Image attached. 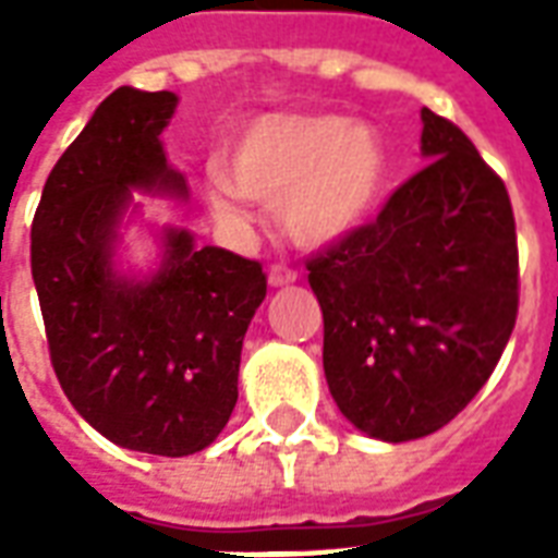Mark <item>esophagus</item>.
<instances>
[{
  "instance_id": "1",
  "label": "esophagus",
  "mask_w": 558,
  "mask_h": 558,
  "mask_svg": "<svg viewBox=\"0 0 558 558\" xmlns=\"http://www.w3.org/2000/svg\"><path fill=\"white\" fill-rule=\"evenodd\" d=\"M295 278H299L295 268H290L287 263H275V266L268 268V283H271V287H287V283H292Z\"/></svg>"
}]
</instances>
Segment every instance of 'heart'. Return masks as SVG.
I'll return each instance as SVG.
<instances>
[{
  "label": "heart",
  "mask_w": 558,
  "mask_h": 558,
  "mask_svg": "<svg viewBox=\"0 0 558 558\" xmlns=\"http://www.w3.org/2000/svg\"><path fill=\"white\" fill-rule=\"evenodd\" d=\"M388 158L371 125L343 116L268 113L230 146V175H208V199L220 215L247 196L278 206L292 242L323 247L359 230L383 196Z\"/></svg>",
  "instance_id": "1"
}]
</instances>
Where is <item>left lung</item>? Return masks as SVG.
Here are the masks:
<instances>
[{"label":"left lung","mask_w":558,"mask_h":558,"mask_svg":"<svg viewBox=\"0 0 558 558\" xmlns=\"http://www.w3.org/2000/svg\"><path fill=\"white\" fill-rule=\"evenodd\" d=\"M430 160L371 223L307 259L323 307V367L347 418L374 439L436 433L475 398L517 323L511 199L472 140L421 110Z\"/></svg>","instance_id":"left-lung-1"}]
</instances>
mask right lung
Wrapping results in <instances>:
<instances>
[{
    "label": "right lung",
    "instance_id": "1",
    "mask_svg": "<svg viewBox=\"0 0 558 558\" xmlns=\"http://www.w3.org/2000/svg\"><path fill=\"white\" fill-rule=\"evenodd\" d=\"M172 92L116 89L47 175L32 220V280L56 379L110 442L160 457L203 451L239 400L244 331L266 299V271L223 247L163 232L151 280L113 271L131 187L184 196L160 131Z\"/></svg>",
    "mask_w": 558,
    "mask_h": 558
}]
</instances>
